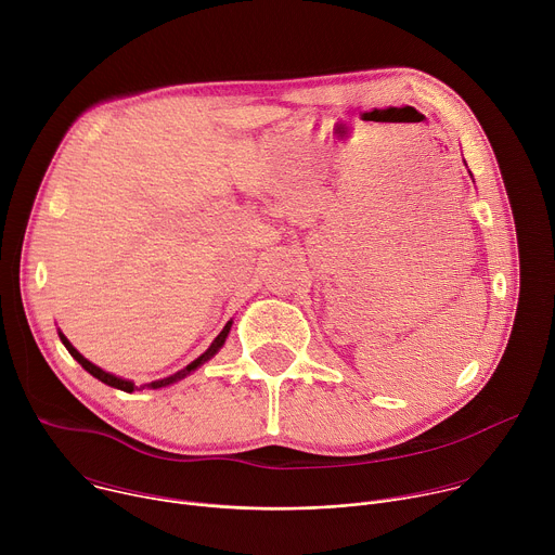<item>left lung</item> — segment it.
Segmentation results:
<instances>
[{
    "label": "left lung",
    "mask_w": 555,
    "mask_h": 555,
    "mask_svg": "<svg viewBox=\"0 0 555 555\" xmlns=\"http://www.w3.org/2000/svg\"><path fill=\"white\" fill-rule=\"evenodd\" d=\"M469 176H472V173H469Z\"/></svg>",
    "instance_id": "left-lung-1"
}]
</instances>
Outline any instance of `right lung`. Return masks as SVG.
<instances>
[{"label": "right lung", "mask_w": 555, "mask_h": 555, "mask_svg": "<svg viewBox=\"0 0 555 555\" xmlns=\"http://www.w3.org/2000/svg\"><path fill=\"white\" fill-rule=\"evenodd\" d=\"M230 327H232V319L225 323V327L219 332V336L210 343V347L199 356V358H195L191 364H186L184 369H180L178 373H173V375H167V377H163V379H153V382H149V384H140V386H135L131 379H125V377H120V375H114V373H109V371H103L101 366H96L94 362H90L86 356H81L78 353L76 349H74V345L65 338V334L59 330V338H61V343L65 345V349L69 351V356L81 364L90 375H94L96 379H101L103 384H107V386H114V388H118V390H125V392H133V390H144V388H165V386H171V384H176V382H180V379H184V377H189L193 371H197L204 362H208L210 358H215V353L223 347V343H225V338H228V334H230Z\"/></svg>", "instance_id": "1"}]
</instances>
